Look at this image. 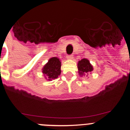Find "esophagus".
<instances>
[{
	"mask_svg": "<svg viewBox=\"0 0 130 130\" xmlns=\"http://www.w3.org/2000/svg\"><path fill=\"white\" fill-rule=\"evenodd\" d=\"M67 58L68 60H72L73 58V55H67Z\"/></svg>",
	"mask_w": 130,
	"mask_h": 130,
	"instance_id": "obj_1",
	"label": "esophagus"
}]
</instances>
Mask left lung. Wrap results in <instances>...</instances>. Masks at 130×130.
<instances>
[{"instance_id":"obj_1","label":"left lung","mask_w":130,"mask_h":130,"mask_svg":"<svg viewBox=\"0 0 130 130\" xmlns=\"http://www.w3.org/2000/svg\"><path fill=\"white\" fill-rule=\"evenodd\" d=\"M77 67L80 75H83V74L85 75L86 73H88L93 70L92 66L90 64L88 60L85 59V58H83L81 60L79 61Z\"/></svg>"}]
</instances>
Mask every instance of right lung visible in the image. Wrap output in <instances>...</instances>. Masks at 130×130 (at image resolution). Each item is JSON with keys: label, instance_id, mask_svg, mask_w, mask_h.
<instances>
[{"label": "right lung", "instance_id": "add662e5", "mask_svg": "<svg viewBox=\"0 0 130 130\" xmlns=\"http://www.w3.org/2000/svg\"><path fill=\"white\" fill-rule=\"evenodd\" d=\"M61 62L57 57H52L43 67L42 72L49 81L57 79L61 73Z\"/></svg>", "mask_w": 130, "mask_h": 130}]
</instances>
